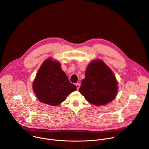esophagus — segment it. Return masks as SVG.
<instances>
[{
	"instance_id": "obj_1",
	"label": "esophagus",
	"mask_w": 149,
	"mask_h": 149,
	"mask_svg": "<svg viewBox=\"0 0 149 149\" xmlns=\"http://www.w3.org/2000/svg\"><path fill=\"white\" fill-rule=\"evenodd\" d=\"M76 86H77V90H79V87H80V84L78 82V83H77L76 84Z\"/></svg>"
}]
</instances>
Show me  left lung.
Masks as SVG:
<instances>
[{
  "mask_svg": "<svg viewBox=\"0 0 149 149\" xmlns=\"http://www.w3.org/2000/svg\"><path fill=\"white\" fill-rule=\"evenodd\" d=\"M118 82L111 70L101 60L90 63L79 91L89 102L97 105H105L116 97Z\"/></svg>",
  "mask_w": 149,
  "mask_h": 149,
  "instance_id": "obj_1",
  "label": "left lung"
}]
</instances>
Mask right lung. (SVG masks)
<instances>
[{
    "mask_svg": "<svg viewBox=\"0 0 149 149\" xmlns=\"http://www.w3.org/2000/svg\"><path fill=\"white\" fill-rule=\"evenodd\" d=\"M33 90L39 101L56 106L76 91L77 87L70 82L68 77L61 70V63L48 58L38 71L33 82Z\"/></svg>",
    "mask_w": 149,
    "mask_h": 149,
    "instance_id": "add662e5",
    "label": "right lung"
}]
</instances>
